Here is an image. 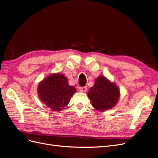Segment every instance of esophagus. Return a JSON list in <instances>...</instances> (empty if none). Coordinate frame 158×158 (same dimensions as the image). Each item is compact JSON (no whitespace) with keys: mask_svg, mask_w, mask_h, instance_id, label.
Here are the masks:
<instances>
[{"mask_svg":"<svg viewBox=\"0 0 158 158\" xmlns=\"http://www.w3.org/2000/svg\"><path fill=\"white\" fill-rule=\"evenodd\" d=\"M87 87L84 86V87H79V90L82 92H85L87 91Z\"/></svg>","mask_w":158,"mask_h":158,"instance_id":"1","label":"esophagus"}]
</instances>
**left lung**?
<instances>
[{"label":"left lung","instance_id":"8db88e82","mask_svg":"<svg viewBox=\"0 0 158 158\" xmlns=\"http://www.w3.org/2000/svg\"><path fill=\"white\" fill-rule=\"evenodd\" d=\"M88 96L95 109L104 111L117 103L120 92L115 84L110 82L105 76H99L95 80V84L91 87Z\"/></svg>","mask_w":158,"mask_h":158}]
</instances>
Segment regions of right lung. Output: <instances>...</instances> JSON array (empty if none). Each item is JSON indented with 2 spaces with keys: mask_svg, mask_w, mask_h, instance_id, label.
Segmentation results:
<instances>
[{
  "mask_svg": "<svg viewBox=\"0 0 158 158\" xmlns=\"http://www.w3.org/2000/svg\"><path fill=\"white\" fill-rule=\"evenodd\" d=\"M76 92L75 87L69 84L67 78L59 73L47 76L37 88L38 95L42 102L55 111H60L67 106Z\"/></svg>",
  "mask_w": 158,
  "mask_h": 158,
  "instance_id": "right-lung-1",
  "label": "right lung"
}]
</instances>
